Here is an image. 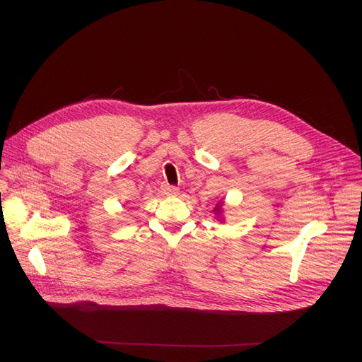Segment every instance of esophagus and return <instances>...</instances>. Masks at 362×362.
I'll list each match as a JSON object with an SVG mask.
<instances>
[{
	"mask_svg": "<svg viewBox=\"0 0 362 362\" xmlns=\"http://www.w3.org/2000/svg\"><path fill=\"white\" fill-rule=\"evenodd\" d=\"M161 191L164 195H168V197H176L179 194V187L176 186H171V185H164L161 187Z\"/></svg>",
	"mask_w": 362,
	"mask_h": 362,
	"instance_id": "esophagus-1",
	"label": "esophagus"
}]
</instances>
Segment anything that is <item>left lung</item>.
Listing matches in <instances>:
<instances>
[{"label":"left lung","mask_w":362,"mask_h":362,"mask_svg":"<svg viewBox=\"0 0 362 362\" xmlns=\"http://www.w3.org/2000/svg\"><path fill=\"white\" fill-rule=\"evenodd\" d=\"M214 213L220 217V214H221V202H218V204L216 205V208H214Z\"/></svg>","instance_id":"8db88e82"}]
</instances>
